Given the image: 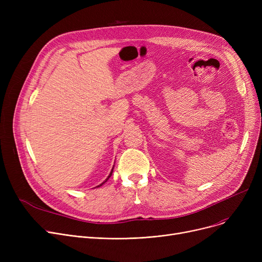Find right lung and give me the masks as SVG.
I'll return each instance as SVG.
<instances>
[{
  "label": "right lung",
  "instance_id": "add662e5",
  "mask_svg": "<svg viewBox=\"0 0 262 262\" xmlns=\"http://www.w3.org/2000/svg\"><path fill=\"white\" fill-rule=\"evenodd\" d=\"M113 171H114V169H113V170H112V172H110V174H109V175H108V177H107V178H106V180H105V181H104V182H103V183H102V184H101V185H99V186H96V187H101V186H102V185H103V184H105V183H106V182H107V181H108V178H109V177H110V176H112V174H113Z\"/></svg>",
  "mask_w": 262,
  "mask_h": 262
}]
</instances>
